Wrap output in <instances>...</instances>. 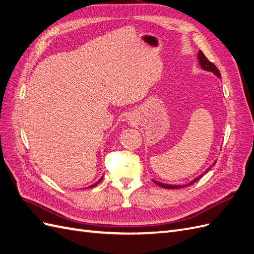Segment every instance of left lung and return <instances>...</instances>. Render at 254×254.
<instances>
[{"label": "left lung", "mask_w": 254, "mask_h": 254, "mask_svg": "<svg viewBox=\"0 0 254 254\" xmlns=\"http://www.w3.org/2000/svg\"><path fill=\"white\" fill-rule=\"evenodd\" d=\"M198 59H199V64H200V66L203 68V70L213 72L215 75L217 76V77H220V73H219V70L217 68V66L215 65L213 63H211V61L204 56V54H203L201 51H199V53H198ZM210 168H211V167H210ZM210 168H209V170H210ZM209 170H207V171H209ZM207 171H205V173H206ZM203 175H204V174H202V175H200V176H198L197 178H195L193 181L188 183V184H184V186H172V184L161 183V182H158V181H155V180H153V182H155L156 184H158L159 187H162V188H165V189H181V188H186V187H188V186H191V184L195 183L196 181L200 180V178H201V177H202Z\"/></svg>", "instance_id": "obj_1"}]
</instances>
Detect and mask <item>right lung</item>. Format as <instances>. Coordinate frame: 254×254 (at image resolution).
I'll list each match as a JSON object with an SVG mask.
<instances>
[{
  "label": "right lung",
  "instance_id": "right-lung-1",
  "mask_svg": "<svg viewBox=\"0 0 254 254\" xmlns=\"http://www.w3.org/2000/svg\"><path fill=\"white\" fill-rule=\"evenodd\" d=\"M102 180H103V178H101V179H99V180H98V181H97V182H96V183H95V184H93V186H91V187H90V188H94V187H96V186H97V184H98V183H99V182H101V181H102Z\"/></svg>",
  "mask_w": 254,
  "mask_h": 254
}]
</instances>
